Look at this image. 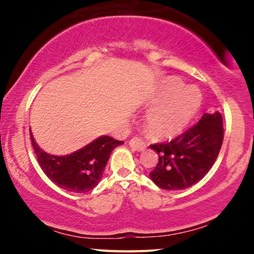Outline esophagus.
Returning <instances> with one entry per match:
<instances>
[{
	"instance_id": "esophagus-1",
	"label": "esophagus",
	"mask_w": 254,
	"mask_h": 254,
	"mask_svg": "<svg viewBox=\"0 0 254 254\" xmlns=\"http://www.w3.org/2000/svg\"><path fill=\"white\" fill-rule=\"evenodd\" d=\"M129 145L133 149H135V150H138V151L143 150L145 148V143L138 137H133L131 140H129Z\"/></svg>"
}]
</instances>
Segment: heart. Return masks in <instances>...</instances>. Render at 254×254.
<instances>
[{"mask_svg":"<svg viewBox=\"0 0 254 254\" xmlns=\"http://www.w3.org/2000/svg\"><path fill=\"white\" fill-rule=\"evenodd\" d=\"M179 78L164 81L155 102L164 98L149 111L147 127L152 135L169 137L185 129L199 110L201 93L195 86H184Z\"/></svg>","mask_w":254,"mask_h":254,"instance_id":"obj_1","label":"heart"}]
</instances>
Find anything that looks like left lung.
I'll list each match as a JSON object with an SVG mask.
<instances>
[{
    "label": "left lung",
    "instance_id": "8db88e82",
    "mask_svg": "<svg viewBox=\"0 0 254 254\" xmlns=\"http://www.w3.org/2000/svg\"><path fill=\"white\" fill-rule=\"evenodd\" d=\"M221 113H204L199 123L170 142L151 144L158 163L150 178L163 190L190 187L202 179L216 161L223 142Z\"/></svg>",
    "mask_w": 254,
    "mask_h": 254
}]
</instances>
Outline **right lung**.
Returning <instances> with one entry per match:
<instances>
[{
  "label": "right lung",
  "mask_w": 254,
  "mask_h": 254,
  "mask_svg": "<svg viewBox=\"0 0 254 254\" xmlns=\"http://www.w3.org/2000/svg\"><path fill=\"white\" fill-rule=\"evenodd\" d=\"M30 135L45 175L59 187L75 193H86L98 185L111 152L124 143L111 136H100L70 155L53 156L38 147Z\"/></svg>",
  "instance_id": "obj_1"
}]
</instances>
